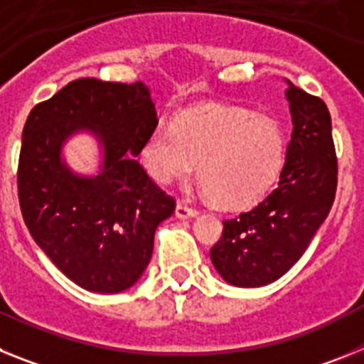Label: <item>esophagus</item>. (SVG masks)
I'll list each match as a JSON object with an SVG mask.
<instances>
[{
    "label": "esophagus",
    "instance_id": "1",
    "mask_svg": "<svg viewBox=\"0 0 364 364\" xmlns=\"http://www.w3.org/2000/svg\"><path fill=\"white\" fill-rule=\"evenodd\" d=\"M175 213H176V217H178V218H191V217H195V215H197V208L189 205L188 202L178 200Z\"/></svg>",
    "mask_w": 364,
    "mask_h": 364
}]
</instances>
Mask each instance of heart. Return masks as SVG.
Here are the masks:
<instances>
[{
	"label": "heart",
	"instance_id": "obj_1",
	"mask_svg": "<svg viewBox=\"0 0 364 364\" xmlns=\"http://www.w3.org/2000/svg\"><path fill=\"white\" fill-rule=\"evenodd\" d=\"M142 160L160 184L188 178L200 162L198 180L211 200L246 208L277 184L286 162L281 125L242 109L191 111L176 124L160 122L144 144Z\"/></svg>",
	"mask_w": 364,
	"mask_h": 364
}]
</instances>
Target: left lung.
I'll return each instance as SVG.
<instances>
[{
  "instance_id": "obj_1",
  "label": "left lung",
  "mask_w": 364,
  "mask_h": 364,
  "mask_svg": "<svg viewBox=\"0 0 364 364\" xmlns=\"http://www.w3.org/2000/svg\"><path fill=\"white\" fill-rule=\"evenodd\" d=\"M291 140L277 188L250 211L224 220L211 262L222 279L257 288L282 277L306 252L337 189L332 118L319 96L288 82Z\"/></svg>"
}]
</instances>
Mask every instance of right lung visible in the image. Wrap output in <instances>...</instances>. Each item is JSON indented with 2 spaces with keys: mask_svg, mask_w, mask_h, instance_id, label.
Here are the masks:
<instances>
[{
  "mask_svg": "<svg viewBox=\"0 0 364 364\" xmlns=\"http://www.w3.org/2000/svg\"><path fill=\"white\" fill-rule=\"evenodd\" d=\"M159 125L142 82L80 78L32 107L18 162V198L32 239L70 281L118 294L140 279L153 255L156 226L175 211L138 162ZM91 127L106 147L95 179L74 177L59 162L63 140Z\"/></svg>",
  "mask_w": 364,
  "mask_h": 364,
  "instance_id": "1",
  "label": "right lung"
}]
</instances>
